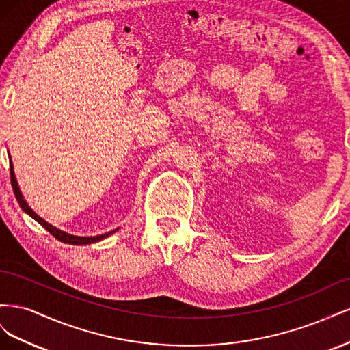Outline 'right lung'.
I'll return each mask as SVG.
<instances>
[{
    "instance_id": "1",
    "label": "right lung",
    "mask_w": 350,
    "mask_h": 350,
    "mask_svg": "<svg viewBox=\"0 0 350 350\" xmlns=\"http://www.w3.org/2000/svg\"><path fill=\"white\" fill-rule=\"evenodd\" d=\"M10 178H12V187H13V191H14V196H16V198H17V201H18V204H20V207H22L26 213L29 215V216H31L33 217L36 221H39V224L44 226L49 234L52 235V237H55L58 241H61V242H66V243H72V245H84V243H93V242H98V241H102L103 238H107V237H109L111 234H113V232L116 230H111V232H108V234H103V235H98V237H74V235H70V234H66V232H62V230H59V229H57V228H54L52 225H49L48 221H45L44 219L42 217H39L33 210H31L29 206H27V203L25 201V198H23V196H22V193H20V189H18V185H17V181H16V176H14V171H13V163L10 162Z\"/></svg>"
}]
</instances>
